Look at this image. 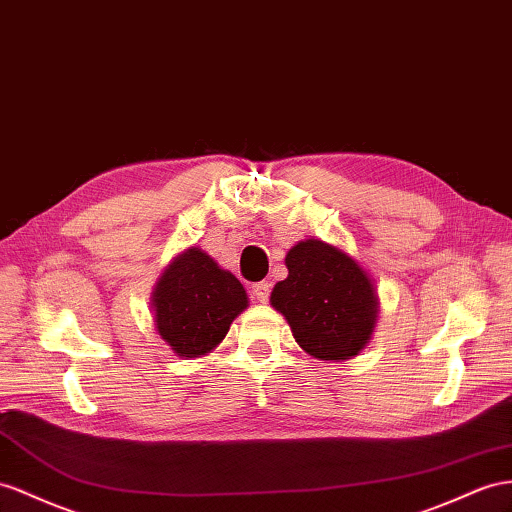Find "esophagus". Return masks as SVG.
I'll return each instance as SVG.
<instances>
[{
  "mask_svg": "<svg viewBox=\"0 0 512 512\" xmlns=\"http://www.w3.org/2000/svg\"><path fill=\"white\" fill-rule=\"evenodd\" d=\"M251 294L257 300V303H268V296H270V283L268 281H259L251 287Z\"/></svg>",
  "mask_w": 512,
  "mask_h": 512,
  "instance_id": "obj_1",
  "label": "esophagus"
}]
</instances>
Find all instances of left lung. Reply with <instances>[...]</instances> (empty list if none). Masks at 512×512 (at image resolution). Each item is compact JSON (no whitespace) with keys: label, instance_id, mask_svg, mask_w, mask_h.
<instances>
[{"label":"left lung","instance_id":"1","mask_svg":"<svg viewBox=\"0 0 512 512\" xmlns=\"http://www.w3.org/2000/svg\"><path fill=\"white\" fill-rule=\"evenodd\" d=\"M287 279L274 285L270 305L292 329L296 344L318 361H348L370 344L381 303L376 285L344 248L316 238L285 255Z\"/></svg>","mask_w":512,"mask_h":512}]
</instances>
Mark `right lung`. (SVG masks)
<instances>
[{
    "mask_svg": "<svg viewBox=\"0 0 512 512\" xmlns=\"http://www.w3.org/2000/svg\"><path fill=\"white\" fill-rule=\"evenodd\" d=\"M246 307L244 285L199 246L170 259L151 292L155 331L179 359L212 352Z\"/></svg>",
    "mask_w": 512,
    "mask_h": 512,
    "instance_id": "1",
    "label": "right lung"
}]
</instances>
